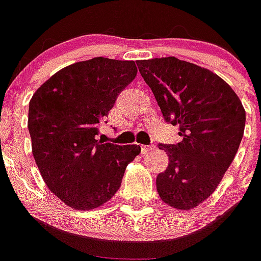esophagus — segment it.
<instances>
[{
    "mask_svg": "<svg viewBox=\"0 0 261 261\" xmlns=\"http://www.w3.org/2000/svg\"><path fill=\"white\" fill-rule=\"evenodd\" d=\"M155 149V145H141V154H150Z\"/></svg>",
    "mask_w": 261,
    "mask_h": 261,
    "instance_id": "obj_1",
    "label": "esophagus"
}]
</instances>
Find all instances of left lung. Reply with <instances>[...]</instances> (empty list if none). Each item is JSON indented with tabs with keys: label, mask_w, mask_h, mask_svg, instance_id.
Listing matches in <instances>:
<instances>
[{
	"label": "left lung",
	"mask_w": 261,
	"mask_h": 261,
	"mask_svg": "<svg viewBox=\"0 0 261 261\" xmlns=\"http://www.w3.org/2000/svg\"><path fill=\"white\" fill-rule=\"evenodd\" d=\"M136 64L164 120L179 126L181 138L159 144L169 164L156 177L158 193L174 208H194L215 192L238 152L246 121L243 103L206 68L174 57Z\"/></svg>",
	"instance_id": "left-lung-1"
}]
</instances>
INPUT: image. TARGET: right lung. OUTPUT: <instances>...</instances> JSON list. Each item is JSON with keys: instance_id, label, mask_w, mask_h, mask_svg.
<instances>
[{"instance_id": "1", "label": "right lung", "mask_w": 261, "mask_h": 261, "mask_svg": "<svg viewBox=\"0 0 261 261\" xmlns=\"http://www.w3.org/2000/svg\"><path fill=\"white\" fill-rule=\"evenodd\" d=\"M136 73L134 60L98 57L74 63L50 77L29 103L34 159L48 188L72 208L88 211L110 201L127 164L140 154L139 145L96 139Z\"/></svg>"}]
</instances>
